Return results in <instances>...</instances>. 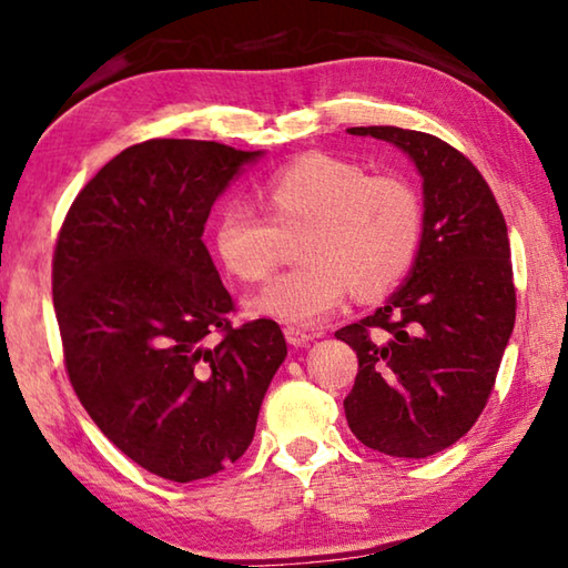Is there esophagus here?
<instances>
[{
	"mask_svg": "<svg viewBox=\"0 0 568 568\" xmlns=\"http://www.w3.org/2000/svg\"><path fill=\"white\" fill-rule=\"evenodd\" d=\"M283 333H285L287 344H291V346H305V344H311L313 338H316V336H313V333L303 331V328H298V326H285Z\"/></svg>",
	"mask_w": 568,
	"mask_h": 568,
	"instance_id": "obj_1",
	"label": "esophagus"
}]
</instances>
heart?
Returning a JSON list of instances; mask_svg holds the SVG:
<instances>
[{
  "label": "heart",
  "instance_id": "b5f03b06",
  "mask_svg": "<svg viewBox=\"0 0 568 568\" xmlns=\"http://www.w3.org/2000/svg\"><path fill=\"white\" fill-rule=\"evenodd\" d=\"M267 217L247 202H227L214 227V250L230 275L263 283L281 265L285 240L301 237V267L270 283L250 308L313 326L348 298L394 291L422 242V202L394 174H366L354 161L305 154L265 184Z\"/></svg>",
  "mask_w": 568,
  "mask_h": 568
}]
</instances>
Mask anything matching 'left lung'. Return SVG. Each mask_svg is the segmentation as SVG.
Instances as JSON below:
<instances>
[{
    "label": "left lung",
    "instance_id": "8db88e82",
    "mask_svg": "<svg viewBox=\"0 0 568 568\" xmlns=\"http://www.w3.org/2000/svg\"><path fill=\"white\" fill-rule=\"evenodd\" d=\"M348 133L412 156L425 179V230L409 281L372 316L336 331L358 356L346 419L366 447L427 457L478 422L516 323L506 217L480 171L447 141L397 125Z\"/></svg>",
    "mask_w": 568,
    "mask_h": 568
}]
</instances>
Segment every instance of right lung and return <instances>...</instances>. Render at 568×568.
I'll return each mask as SVG.
<instances>
[{
    "instance_id": "obj_1",
    "label": "right lung",
    "mask_w": 568,
    "mask_h": 568,
    "mask_svg": "<svg viewBox=\"0 0 568 568\" xmlns=\"http://www.w3.org/2000/svg\"><path fill=\"white\" fill-rule=\"evenodd\" d=\"M260 151L151 139L80 189L52 252L68 379L103 435L143 470L210 478L250 447L287 354L270 318L232 323L204 224Z\"/></svg>"
}]
</instances>
